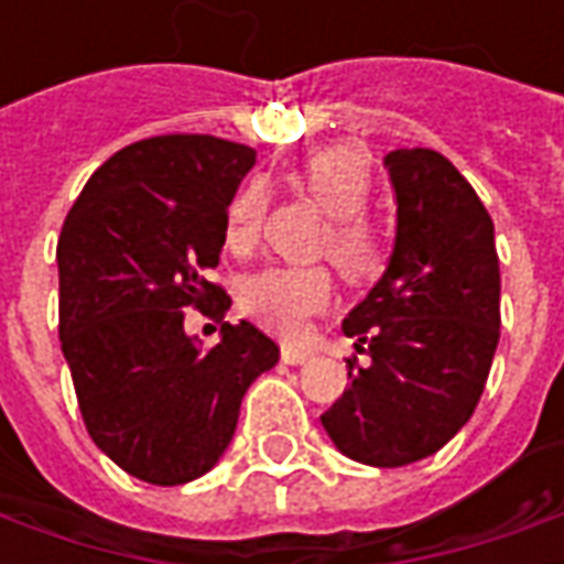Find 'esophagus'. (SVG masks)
<instances>
[{
    "instance_id": "34e87169",
    "label": "esophagus",
    "mask_w": 564,
    "mask_h": 564,
    "mask_svg": "<svg viewBox=\"0 0 564 564\" xmlns=\"http://www.w3.org/2000/svg\"><path fill=\"white\" fill-rule=\"evenodd\" d=\"M311 350H302V347H283L281 350V359L286 366H305L307 359H311Z\"/></svg>"
}]
</instances>
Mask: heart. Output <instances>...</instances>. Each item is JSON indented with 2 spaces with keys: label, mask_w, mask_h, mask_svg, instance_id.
Wrapping results in <instances>:
<instances>
[{
  "label": "heart",
  "mask_w": 564,
  "mask_h": 564,
  "mask_svg": "<svg viewBox=\"0 0 564 564\" xmlns=\"http://www.w3.org/2000/svg\"><path fill=\"white\" fill-rule=\"evenodd\" d=\"M302 184L329 214L332 220L319 238V247L350 281H371L387 265V245L368 220L366 205L371 198V165L359 148L335 144L311 153L302 165ZM265 214L262 184L241 186L226 208L223 241L232 253H247L257 241ZM335 295V281L323 265H271L253 274L241 290V307L259 326L281 338L305 335L311 317L326 311Z\"/></svg>",
  "instance_id": "1"
}]
</instances>
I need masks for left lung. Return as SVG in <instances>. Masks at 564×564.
<instances>
[{"label": "left lung", "mask_w": 564, "mask_h": 564, "mask_svg": "<svg viewBox=\"0 0 564 564\" xmlns=\"http://www.w3.org/2000/svg\"><path fill=\"white\" fill-rule=\"evenodd\" d=\"M399 202L392 259L347 314L359 366L323 420L344 456L399 468L425 459L468 423L484 395L501 326L492 217L437 150L387 156Z\"/></svg>", "instance_id": "left-lung-1"}]
</instances>
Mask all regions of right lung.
I'll return each mask as SVG.
<instances>
[{
  "label": "right lung",
  "mask_w": 564,
  "mask_h": 564,
  "mask_svg": "<svg viewBox=\"0 0 564 564\" xmlns=\"http://www.w3.org/2000/svg\"><path fill=\"white\" fill-rule=\"evenodd\" d=\"M257 150L217 135H153L102 162L66 214L59 341L96 447L144 484L177 486L229 447L247 387L278 362L253 323H224L202 351L196 306L223 322L232 299L208 271Z\"/></svg>",
  "instance_id": "add662e5"
}]
</instances>
